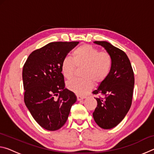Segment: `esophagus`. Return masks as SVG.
Here are the masks:
<instances>
[{"instance_id":"esophagus-1","label":"esophagus","mask_w":154,"mask_h":154,"mask_svg":"<svg viewBox=\"0 0 154 154\" xmlns=\"http://www.w3.org/2000/svg\"><path fill=\"white\" fill-rule=\"evenodd\" d=\"M77 100L78 101H80V100H83V99H84L85 97V96H77Z\"/></svg>"}]
</instances>
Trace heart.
<instances>
[{
	"mask_svg": "<svg viewBox=\"0 0 154 154\" xmlns=\"http://www.w3.org/2000/svg\"><path fill=\"white\" fill-rule=\"evenodd\" d=\"M83 66L82 79H72L66 83L69 90L83 96L94 86V82H101L109 76L112 68V58L105 51H100L92 45L78 47L72 53V58L65 57L61 64V71L66 79H71L75 68Z\"/></svg>",
	"mask_w": 154,
	"mask_h": 154,
	"instance_id": "obj_1",
	"label": "heart"
}]
</instances>
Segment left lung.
<instances>
[{
	"mask_svg": "<svg viewBox=\"0 0 154 154\" xmlns=\"http://www.w3.org/2000/svg\"><path fill=\"white\" fill-rule=\"evenodd\" d=\"M101 45L112 58V68L106 79L101 82L94 94H102L104 98H95L97 106L93 118L99 127L111 129L123 120L131 106L134 85L133 70L125 52L106 41H94Z\"/></svg>",
	"mask_w": 154,
	"mask_h": 154,
	"instance_id": "obj_1",
	"label": "left lung"
}]
</instances>
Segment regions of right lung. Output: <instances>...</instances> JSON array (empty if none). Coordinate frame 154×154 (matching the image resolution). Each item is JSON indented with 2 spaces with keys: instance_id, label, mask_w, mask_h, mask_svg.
Segmentation results:
<instances>
[{
  "instance_id": "1",
  "label": "right lung",
  "mask_w": 154,
  "mask_h": 154,
  "mask_svg": "<svg viewBox=\"0 0 154 154\" xmlns=\"http://www.w3.org/2000/svg\"><path fill=\"white\" fill-rule=\"evenodd\" d=\"M78 41L51 42L32 51L23 67L24 102L35 121L48 130L64 126L75 94L65 88L61 64Z\"/></svg>"
}]
</instances>
